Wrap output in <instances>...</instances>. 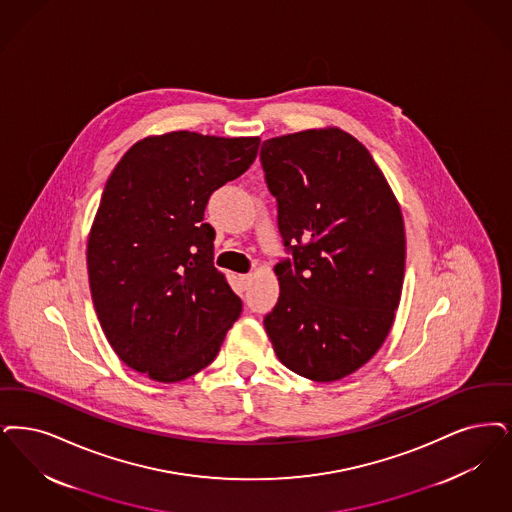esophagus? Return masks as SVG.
I'll return each instance as SVG.
<instances>
[{"label": "esophagus", "mask_w": 512, "mask_h": 512, "mask_svg": "<svg viewBox=\"0 0 512 512\" xmlns=\"http://www.w3.org/2000/svg\"><path fill=\"white\" fill-rule=\"evenodd\" d=\"M251 282H253V274H240V284L244 289L251 286Z\"/></svg>", "instance_id": "1"}]
</instances>
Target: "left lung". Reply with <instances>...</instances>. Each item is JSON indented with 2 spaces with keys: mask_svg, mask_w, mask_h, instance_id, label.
Returning <instances> with one entry per match:
<instances>
[{
  "mask_svg": "<svg viewBox=\"0 0 512 512\" xmlns=\"http://www.w3.org/2000/svg\"><path fill=\"white\" fill-rule=\"evenodd\" d=\"M266 183L293 261L274 266L280 297L265 316L278 360L331 383L368 364L400 305L406 230L368 148L339 127L268 139Z\"/></svg>",
  "mask_w": 512,
  "mask_h": 512,
  "instance_id": "left-lung-1",
  "label": "left lung"
}]
</instances>
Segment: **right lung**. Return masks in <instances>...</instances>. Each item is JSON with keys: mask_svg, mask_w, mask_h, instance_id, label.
<instances>
[{"mask_svg": "<svg viewBox=\"0 0 512 512\" xmlns=\"http://www.w3.org/2000/svg\"><path fill=\"white\" fill-rule=\"evenodd\" d=\"M259 137L196 131L133 144L104 184L87 238L89 289L125 366L179 383L209 366L242 312L213 266L209 196L246 171Z\"/></svg>", "mask_w": 512, "mask_h": 512, "instance_id": "obj_1", "label": "right lung"}]
</instances>
